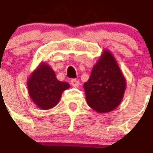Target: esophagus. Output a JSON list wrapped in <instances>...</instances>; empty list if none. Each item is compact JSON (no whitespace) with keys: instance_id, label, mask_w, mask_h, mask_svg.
Returning a JSON list of instances; mask_svg holds the SVG:
<instances>
[{"instance_id":"1","label":"esophagus","mask_w":153,"mask_h":153,"mask_svg":"<svg viewBox=\"0 0 153 153\" xmlns=\"http://www.w3.org/2000/svg\"><path fill=\"white\" fill-rule=\"evenodd\" d=\"M71 85H73V87H77L80 85V82H79V80H76V79H72L71 80Z\"/></svg>"}]
</instances>
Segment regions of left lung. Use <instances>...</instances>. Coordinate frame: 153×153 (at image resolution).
<instances>
[{
  "label": "left lung",
  "mask_w": 153,
  "mask_h": 153,
  "mask_svg": "<svg viewBox=\"0 0 153 153\" xmlns=\"http://www.w3.org/2000/svg\"><path fill=\"white\" fill-rule=\"evenodd\" d=\"M125 85L117 61L109 52L105 51L84 84L88 105L98 112H111L122 100Z\"/></svg>",
  "instance_id": "1"
}]
</instances>
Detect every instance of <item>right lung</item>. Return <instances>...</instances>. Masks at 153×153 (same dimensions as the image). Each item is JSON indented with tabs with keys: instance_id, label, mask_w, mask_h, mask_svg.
Listing matches in <instances>:
<instances>
[{
	"instance_id": "right-lung-1",
	"label": "right lung",
	"mask_w": 153,
	"mask_h": 153,
	"mask_svg": "<svg viewBox=\"0 0 153 153\" xmlns=\"http://www.w3.org/2000/svg\"><path fill=\"white\" fill-rule=\"evenodd\" d=\"M68 88V83L59 81L54 71L45 64H41L28 81L30 97L42 109H49L57 105L62 92Z\"/></svg>"
}]
</instances>
